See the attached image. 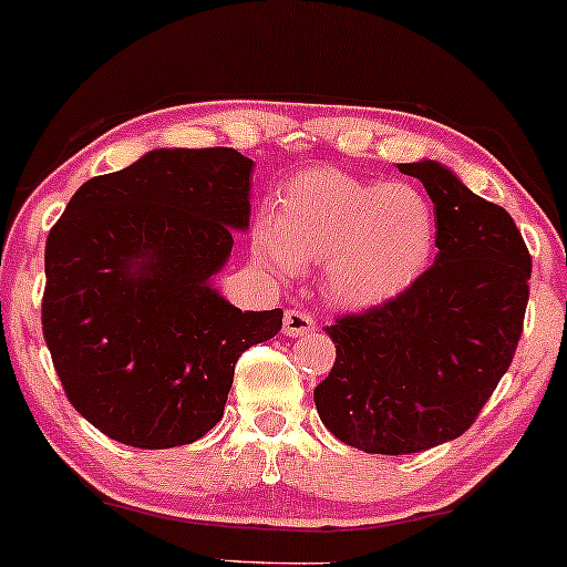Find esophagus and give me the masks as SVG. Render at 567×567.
Instances as JSON below:
<instances>
[{
  "instance_id": "34e87169",
  "label": "esophagus",
  "mask_w": 567,
  "mask_h": 567,
  "mask_svg": "<svg viewBox=\"0 0 567 567\" xmlns=\"http://www.w3.org/2000/svg\"><path fill=\"white\" fill-rule=\"evenodd\" d=\"M316 331V320H312L310 312L305 310H286L284 316V333L286 337L297 339V337H307V333Z\"/></svg>"
}]
</instances>
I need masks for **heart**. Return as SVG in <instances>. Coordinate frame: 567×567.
<instances>
[{"mask_svg":"<svg viewBox=\"0 0 567 567\" xmlns=\"http://www.w3.org/2000/svg\"><path fill=\"white\" fill-rule=\"evenodd\" d=\"M436 244V215L421 188L312 167L286 181L278 215L251 230L257 260L295 276L326 262V291L347 307H375L421 278Z\"/></svg>","mask_w":567,"mask_h":567,"instance_id":"obj_1","label":"heart"}]
</instances>
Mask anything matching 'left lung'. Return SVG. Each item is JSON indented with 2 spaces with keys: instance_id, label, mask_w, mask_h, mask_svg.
<instances>
[{
  "instance_id": "left-lung-1",
  "label": "left lung",
  "mask_w": 567,
  "mask_h": 567,
  "mask_svg": "<svg viewBox=\"0 0 567 567\" xmlns=\"http://www.w3.org/2000/svg\"><path fill=\"white\" fill-rule=\"evenodd\" d=\"M429 192L439 255L389 302L326 326L337 347L316 389L326 429L373 454H412L476 423L515 358L530 255L518 226L444 165H400Z\"/></svg>"
}]
</instances>
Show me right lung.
I'll list each match as a JSON object with an SVG mask.
<instances>
[{
    "label": "right lung",
    "mask_w": 567,
    "mask_h": 567,
    "mask_svg": "<svg viewBox=\"0 0 567 567\" xmlns=\"http://www.w3.org/2000/svg\"><path fill=\"white\" fill-rule=\"evenodd\" d=\"M251 159L155 150L83 184L49 230L41 326L68 402L115 442L192 444L223 417L236 360L281 331L209 286L249 226Z\"/></svg>",
    "instance_id": "right-lung-1"
}]
</instances>
